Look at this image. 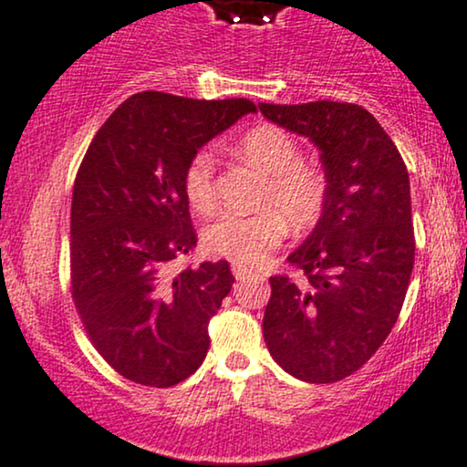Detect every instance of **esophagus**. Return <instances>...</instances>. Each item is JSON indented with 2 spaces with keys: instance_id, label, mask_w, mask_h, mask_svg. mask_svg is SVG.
Returning <instances> with one entry per match:
<instances>
[{
  "instance_id": "esophagus-1",
  "label": "esophagus",
  "mask_w": 467,
  "mask_h": 467,
  "mask_svg": "<svg viewBox=\"0 0 467 467\" xmlns=\"http://www.w3.org/2000/svg\"><path fill=\"white\" fill-rule=\"evenodd\" d=\"M232 273H234L235 279H246V277H251L249 268H244V266H240V265H234V266H232Z\"/></svg>"
}]
</instances>
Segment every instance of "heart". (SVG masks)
Returning a JSON list of instances; mask_svg holds the SVG:
<instances>
[{
    "label": "heart",
    "instance_id": "b5f03b06",
    "mask_svg": "<svg viewBox=\"0 0 467 467\" xmlns=\"http://www.w3.org/2000/svg\"><path fill=\"white\" fill-rule=\"evenodd\" d=\"M238 150L268 177L260 201L266 210L251 216L223 213L202 232V244L207 254L234 265L260 266L282 244L286 223L297 232L315 227L326 207L327 183L319 168L304 161L299 141L279 126L265 124L249 130ZM183 192L192 210L213 212L218 192L212 152L192 155L183 172Z\"/></svg>",
    "mask_w": 467,
    "mask_h": 467
}]
</instances>
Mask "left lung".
I'll return each mask as SVG.
<instances>
[{"mask_svg": "<svg viewBox=\"0 0 467 467\" xmlns=\"http://www.w3.org/2000/svg\"><path fill=\"white\" fill-rule=\"evenodd\" d=\"M273 124L308 137L326 170V207L271 277L265 341L275 363L326 385L358 371L396 326L413 273L409 172L367 109L349 102L260 104Z\"/></svg>", "mask_w": 467, "mask_h": 467, "instance_id": "obj_1", "label": "left lung"}]
</instances>
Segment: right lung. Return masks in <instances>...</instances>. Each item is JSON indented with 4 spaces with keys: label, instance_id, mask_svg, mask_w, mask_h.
<instances>
[{
    "label": "right lung",
    "instance_id": "obj_1",
    "mask_svg": "<svg viewBox=\"0 0 467 467\" xmlns=\"http://www.w3.org/2000/svg\"><path fill=\"white\" fill-rule=\"evenodd\" d=\"M255 104L141 91L115 109L87 148L71 196V297L93 348L144 387L194 374L207 323L235 277L202 262L172 275L196 246L183 172L194 152Z\"/></svg>",
    "mask_w": 467,
    "mask_h": 467
}]
</instances>
